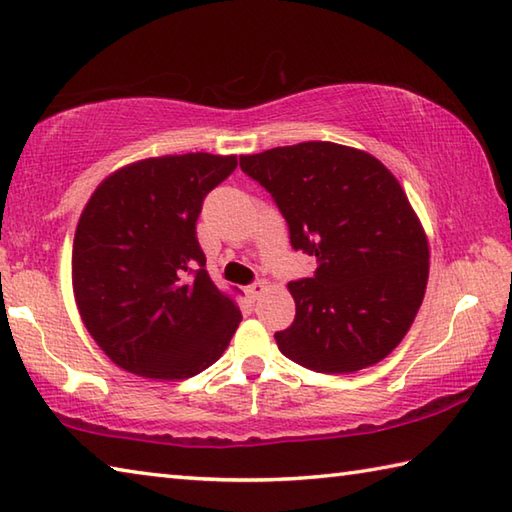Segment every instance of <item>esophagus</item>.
I'll list each match as a JSON object with an SVG mask.
<instances>
[{
    "mask_svg": "<svg viewBox=\"0 0 512 512\" xmlns=\"http://www.w3.org/2000/svg\"><path fill=\"white\" fill-rule=\"evenodd\" d=\"M266 290H268V284H266V282H257V284L246 288V295H248L250 299H259V297H262V295L266 293Z\"/></svg>",
    "mask_w": 512,
    "mask_h": 512,
    "instance_id": "obj_1",
    "label": "esophagus"
}]
</instances>
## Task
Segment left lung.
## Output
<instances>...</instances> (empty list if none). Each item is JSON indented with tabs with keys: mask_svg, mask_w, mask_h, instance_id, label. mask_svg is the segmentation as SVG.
Listing matches in <instances>:
<instances>
[{
	"mask_svg": "<svg viewBox=\"0 0 512 512\" xmlns=\"http://www.w3.org/2000/svg\"><path fill=\"white\" fill-rule=\"evenodd\" d=\"M273 195L295 250L317 270L290 282L295 322L282 355L315 373H357L393 353L428 284L426 230L402 184L366 150L302 142L239 157Z\"/></svg>",
	"mask_w": 512,
	"mask_h": 512,
	"instance_id": "1",
	"label": "left lung"
}]
</instances>
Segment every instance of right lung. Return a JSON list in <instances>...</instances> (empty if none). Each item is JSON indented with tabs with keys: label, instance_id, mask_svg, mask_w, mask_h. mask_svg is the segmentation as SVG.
<instances>
[{
	"label": "right lung",
	"instance_id": "obj_1",
	"mask_svg": "<svg viewBox=\"0 0 512 512\" xmlns=\"http://www.w3.org/2000/svg\"><path fill=\"white\" fill-rule=\"evenodd\" d=\"M237 155H162L110 173L79 215L73 293L110 362L177 382L215 364L242 322L206 273L195 224Z\"/></svg>",
	"mask_w": 512,
	"mask_h": 512
}]
</instances>
